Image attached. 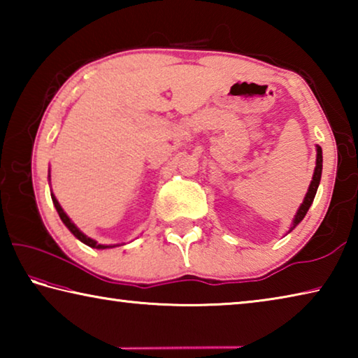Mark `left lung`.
I'll list each match as a JSON object with an SVG mask.
<instances>
[{"label": "left lung", "instance_id": "8db88e82", "mask_svg": "<svg viewBox=\"0 0 358 358\" xmlns=\"http://www.w3.org/2000/svg\"><path fill=\"white\" fill-rule=\"evenodd\" d=\"M316 167H314V173H313V180L310 183V187H308V192L305 199H303V203L296 210V213L294 216V221H292V226L289 227V232H292V230L299 226V224L303 221V217L306 216L308 210H310L311 203L314 201V197H316V192H317V187L320 183V177H322V148L316 145ZM287 232V234H289Z\"/></svg>", "mask_w": 358, "mask_h": 358}]
</instances>
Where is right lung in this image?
Returning a JSON list of instances; mask_svg holds the SVG:
<instances>
[{
  "label": "right lung",
  "mask_w": 358,
  "mask_h": 358,
  "mask_svg": "<svg viewBox=\"0 0 358 358\" xmlns=\"http://www.w3.org/2000/svg\"><path fill=\"white\" fill-rule=\"evenodd\" d=\"M48 178H50V173H48ZM50 196H52V201H53V205H55V208H57V211H58V215H59V217H62V221H63V224L66 227H68L69 230H71V234L74 235V237L77 238V240H80L82 243H85L87 246H90V248H96V250H107V248H115V246H120V245H101V243H98V241L96 240H93V238H90L88 235H85L80 229H78L74 222L71 221V217L64 213V210L62 208V205H59V202L57 201V197H55V194L53 192H50Z\"/></svg>",
  "instance_id": "add662e5"
}]
</instances>
